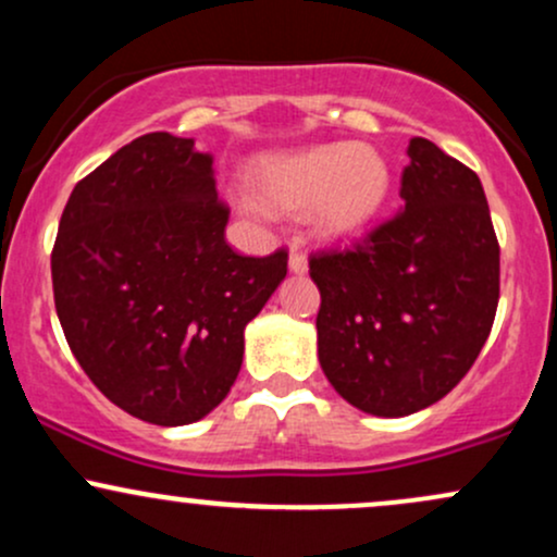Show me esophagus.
I'll return each instance as SVG.
<instances>
[{
    "instance_id": "esophagus-1",
    "label": "esophagus",
    "mask_w": 557,
    "mask_h": 557,
    "mask_svg": "<svg viewBox=\"0 0 557 557\" xmlns=\"http://www.w3.org/2000/svg\"><path fill=\"white\" fill-rule=\"evenodd\" d=\"M306 253L300 251L298 246H293V251H290V272L293 274H304L306 272Z\"/></svg>"
}]
</instances>
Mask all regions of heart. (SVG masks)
<instances>
[{
    "label": "heart",
    "mask_w": 557,
    "mask_h": 557,
    "mask_svg": "<svg viewBox=\"0 0 557 557\" xmlns=\"http://www.w3.org/2000/svg\"><path fill=\"white\" fill-rule=\"evenodd\" d=\"M253 188L267 209L298 212L309 207L327 233H354L385 203L389 168L372 146L322 144L261 159Z\"/></svg>",
    "instance_id": "obj_1"
}]
</instances>
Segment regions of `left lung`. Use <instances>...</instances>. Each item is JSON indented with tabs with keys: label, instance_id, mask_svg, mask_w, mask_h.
I'll list each match as a JSON object with an SVG mask.
<instances>
[{
	"label": "left lung",
	"instance_id": "obj_1",
	"mask_svg": "<svg viewBox=\"0 0 557 557\" xmlns=\"http://www.w3.org/2000/svg\"><path fill=\"white\" fill-rule=\"evenodd\" d=\"M408 157L406 207L309 257L319 363L350 406L389 419L463 380L500 298V246L476 172L426 138H411Z\"/></svg>",
	"mask_w": 557,
	"mask_h": 557
}]
</instances>
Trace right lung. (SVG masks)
<instances>
[{
  "mask_svg": "<svg viewBox=\"0 0 557 557\" xmlns=\"http://www.w3.org/2000/svg\"><path fill=\"white\" fill-rule=\"evenodd\" d=\"M212 157L146 133L75 185L52 248L70 350L131 417L181 426L225 400L243 330L287 274V251L240 257Z\"/></svg>",
  "mask_w": 557,
  "mask_h": 557,
  "instance_id": "1",
  "label": "right lung"
}]
</instances>
